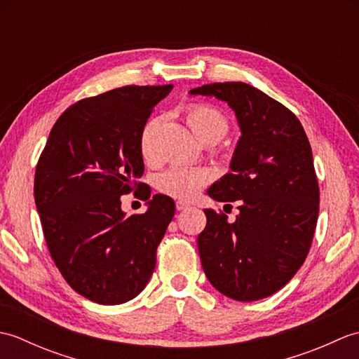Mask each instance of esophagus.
Here are the masks:
<instances>
[{
	"label": "esophagus",
	"instance_id": "esophagus-1",
	"mask_svg": "<svg viewBox=\"0 0 359 359\" xmlns=\"http://www.w3.org/2000/svg\"><path fill=\"white\" fill-rule=\"evenodd\" d=\"M187 208H188V203H185V202L179 201L177 203H175V210H177V211H184V210H187Z\"/></svg>",
	"mask_w": 359,
	"mask_h": 359
}]
</instances>
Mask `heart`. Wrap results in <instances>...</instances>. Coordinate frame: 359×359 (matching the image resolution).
<instances>
[{"instance_id": "obj_1", "label": "heart", "mask_w": 359, "mask_h": 359, "mask_svg": "<svg viewBox=\"0 0 359 359\" xmlns=\"http://www.w3.org/2000/svg\"><path fill=\"white\" fill-rule=\"evenodd\" d=\"M184 116L191 131L199 137L202 142L220 139L230 131V121L225 114L216 106L208 103H191L188 104ZM160 126V118L154 117L147 121L143 126L139 139V148L142 157L151 162L156 156V135ZM211 180V172L203 168H191L175 165L170 170L160 174L157 180L158 191L166 196L175 197L180 201H189L201 191V189Z\"/></svg>"}]
</instances>
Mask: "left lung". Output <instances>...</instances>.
<instances>
[{
	"instance_id": "8db88e82",
	"label": "left lung",
	"mask_w": 359,
	"mask_h": 359,
	"mask_svg": "<svg viewBox=\"0 0 359 359\" xmlns=\"http://www.w3.org/2000/svg\"><path fill=\"white\" fill-rule=\"evenodd\" d=\"M189 94L225 100L242 129L233 172L208 189L217 202H238L241 212L230 222L222 211L203 210V271L231 299H264L294 276L313 241L319 185L310 142L292 111L247 83H212Z\"/></svg>"
}]
</instances>
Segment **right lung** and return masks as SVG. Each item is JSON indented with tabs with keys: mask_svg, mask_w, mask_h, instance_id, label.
<instances>
[{
	"mask_svg": "<svg viewBox=\"0 0 359 359\" xmlns=\"http://www.w3.org/2000/svg\"><path fill=\"white\" fill-rule=\"evenodd\" d=\"M171 89L129 85L79 100L58 117L38 158L34 196L46 245L67 284L89 301L133 299L156 269L175 203L156 194L147 212L125 216L120 197H151L137 182L144 171L139 139Z\"/></svg>",
	"mask_w": 359,
	"mask_h": 359,
	"instance_id": "right-lung-1",
	"label": "right lung"
}]
</instances>
